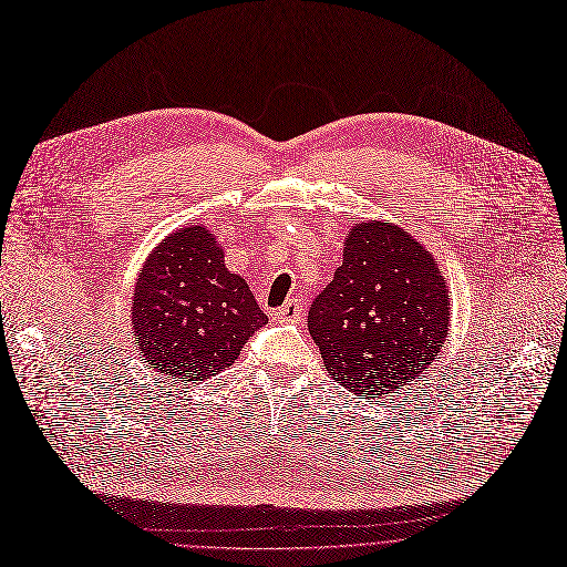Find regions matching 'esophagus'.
Returning <instances> with one entry per match:
<instances>
[{"instance_id":"esophagus-1","label":"esophagus","mask_w":567,"mask_h":567,"mask_svg":"<svg viewBox=\"0 0 567 567\" xmlns=\"http://www.w3.org/2000/svg\"><path fill=\"white\" fill-rule=\"evenodd\" d=\"M301 312H303L301 299H289V301L280 308L278 317L282 319V322H299V319H301Z\"/></svg>"}]
</instances>
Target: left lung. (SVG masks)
<instances>
[{"instance_id":"1","label":"left lung","mask_w":567,"mask_h":567,"mask_svg":"<svg viewBox=\"0 0 567 567\" xmlns=\"http://www.w3.org/2000/svg\"><path fill=\"white\" fill-rule=\"evenodd\" d=\"M447 297L422 243L368 219L344 240L342 264L308 310V329L331 378L378 399L422 382L445 348Z\"/></svg>"}]
</instances>
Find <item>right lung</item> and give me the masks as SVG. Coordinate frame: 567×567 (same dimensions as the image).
<instances>
[{
  "label": "right lung",
  "mask_w": 567,
  "mask_h": 567,
  "mask_svg": "<svg viewBox=\"0 0 567 567\" xmlns=\"http://www.w3.org/2000/svg\"><path fill=\"white\" fill-rule=\"evenodd\" d=\"M266 322L248 282L225 268L217 240L199 225L164 238L138 276L132 308L138 350L174 382L229 368Z\"/></svg>",
  "instance_id": "1"
}]
</instances>
